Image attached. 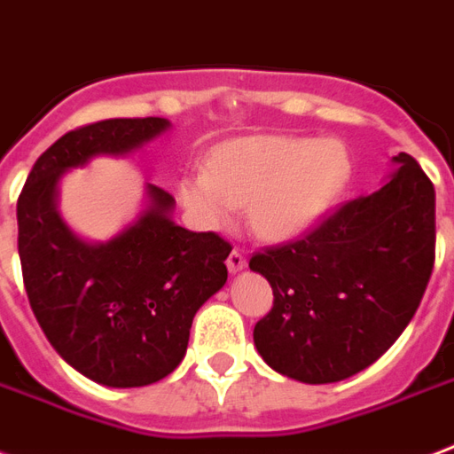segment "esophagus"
I'll return each mask as SVG.
<instances>
[{
    "label": "esophagus",
    "instance_id": "1",
    "mask_svg": "<svg viewBox=\"0 0 454 454\" xmlns=\"http://www.w3.org/2000/svg\"><path fill=\"white\" fill-rule=\"evenodd\" d=\"M226 264H228V271H231V273L242 271V269H245V264H247V259H245V252L233 250L231 254H228Z\"/></svg>",
    "mask_w": 454,
    "mask_h": 454
}]
</instances>
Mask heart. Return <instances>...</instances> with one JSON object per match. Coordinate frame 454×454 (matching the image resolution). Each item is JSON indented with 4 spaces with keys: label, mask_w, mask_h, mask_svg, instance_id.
<instances>
[{
    "label": "heart",
    "mask_w": 454,
    "mask_h": 454,
    "mask_svg": "<svg viewBox=\"0 0 454 454\" xmlns=\"http://www.w3.org/2000/svg\"><path fill=\"white\" fill-rule=\"evenodd\" d=\"M348 176V154L335 140L254 135L221 145L207 171L185 176L181 197L204 226L231 223L247 207L264 238H290L319 219Z\"/></svg>",
    "instance_id": "obj_1"
}]
</instances>
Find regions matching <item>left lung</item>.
I'll list each match as a JSON object with an SVG mask.
<instances>
[{"label":"left lung","mask_w":454,"mask_h":454,"mask_svg":"<svg viewBox=\"0 0 454 454\" xmlns=\"http://www.w3.org/2000/svg\"><path fill=\"white\" fill-rule=\"evenodd\" d=\"M376 192L338 207L297 240L254 252L273 307L254 326L271 369L335 383L373 364L419 307L435 259V190L400 152Z\"/></svg>","instance_id":"1"}]
</instances>
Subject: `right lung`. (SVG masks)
<instances>
[{
	"label": "right lung",
	"instance_id": "obj_1",
	"mask_svg": "<svg viewBox=\"0 0 454 454\" xmlns=\"http://www.w3.org/2000/svg\"><path fill=\"white\" fill-rule=\"evenodd\" d=\"M171 126L106 119L61 135L19 195V257L33 314L75 372L109 388L157 383L181 364L197 309L228 278L231 242L171 221L173 200L147 185L150 207L109 242L81 240L57 212L61 173L97 154H128Z\"/></svg>",
	"mask_w": 454,
	"mask_h": 454
}]
</instances>
